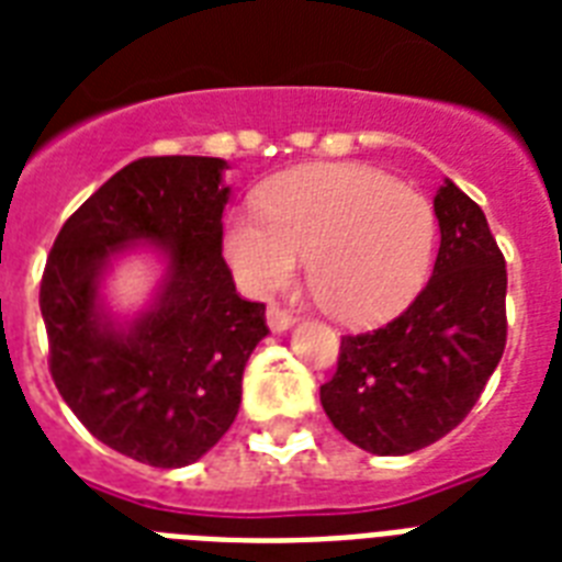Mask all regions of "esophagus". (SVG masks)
I'll list each match as a JSON object with an SVG mask.
<instances>
[{
	"mask_svg": "<svg viewBox=\"0 0 562 562\" xmlns=\"http://www.w3.org/2000/svg\"><path fill=\"white\" fill-rule=\"evenodd\" d=\"M265 317H268V326H271V333H289L291 326H294V315H291L289 308L277 306V303H271V306H268Z\"/></svg>",
	"mask_w": 562,
	"mask_h": 562,
	"instance_id": "obj_1",
	"label": "esophagus"
}]
</instances>
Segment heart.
<instances>
[{"label":"heart","instance_id":"heart-1","mask_svg":"<svg viewBox=\"0 0 562 562\" xmlns=\"http://www.w3.org/2000/svg\"><path fill=\"white\" fill-rule=\"evenodd\" d=\"M435 206L359 162L282 171L262 189V212L229 215L224 250L250 294H273L308 256V285L324 312L350 326L400 315L435 259Z\"/></svg>","mask_w":562,"mask_h":562}]
</instances>
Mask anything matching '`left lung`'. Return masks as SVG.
Instances as JSON below:
<instances>
[{"instance_id":"left-lung-1","label":"left lung","mask_w":562,"mask_h":562,"mask_svg":"<svg viewBox=\"0 0 562 562\" xmlns=\"http://www.w3.org/2000/svg\"><path fill=\"white\" fill-rule=\"evenodd\" d=\"M440 250L417 300L382 329L344 335L321 405L373 454L426 449L479 402L507 341L505 256L484 212L452 180L435 194Z\"/></svg>"}]
</instances>
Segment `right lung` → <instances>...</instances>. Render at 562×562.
<instances>
[{
  "label": "right lung",
  "instance_id": "obj_1",
  "mask_svg": "<svg viewBox=\"0 0 562 562\" xmlns=\"http://www.w3.org/2000/svg\"><path fill=\"white\" fill-rule=\"evenodd\" d=\"M218 157H143L72 212L40 282L48 370L101 443L148 467L194 463L233 426L241 373L268 335L265 306L241 300L224 256ZM148 246L164 262L153 303L119 318L103 280Z\"/></svg>",
  "mask_w": 562,
  "mask_h": 562
}]
</instances>
